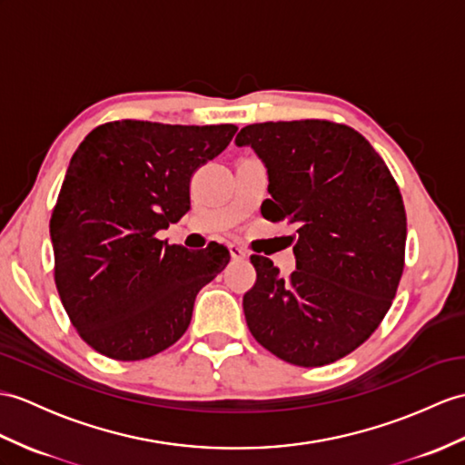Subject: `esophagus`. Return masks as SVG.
I'll return each mask as SVG.
<instances>
[{"instance_id": "34e87169", "label": "esophagus", "mask_w": 465, "mask_h": 465, "mask_svg": "<svg viewBox=\"0 0 465 465\" xmlns=\"http://www.w3.org/2000/svg\"><path fill=\"white\" fill-rule=\"evenodd\" d=\"M229 251H231L232 260H246V251H244L242 246H239V244H231V246H229Z\"/></svg>"}]
</instances>
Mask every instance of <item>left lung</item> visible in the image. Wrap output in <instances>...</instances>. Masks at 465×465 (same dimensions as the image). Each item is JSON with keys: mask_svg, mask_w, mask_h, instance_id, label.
I'll list each match as a JSON object with an SVG mask.
<instances>
[{"mask_svg": "<svg viewBox=\"0 0 465 465\" xmlns=\"http://www.w3.org/2000/svg\"><path fill=\"white\" fill-rule=\"evenodd\" d=\"M268 173L266 219L298 224L296 270L282 278L251 256L246 325L270 353L300 367L345 357L377 330L404 268L401 191L372 145L325 120L251 124L236 135Z\"/></svg>", "mask_w": 465, "mask_h": 465, "instance_id": "obj_1", "label": "left lung"}]
</instances>
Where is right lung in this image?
I'll return each instance as SVG.
<instances>
[{"label": "right lung", "mask_w": 465, "mask_h": 465, "mask_svg": "<svg viewBox=\"0 0 465 465\" xmlns=\"http://www.w3.org/2000/svg\"><path fill=\"white\" fill-rule=\"evenodd\" d=\"M236 126L124 120L90 132L66 169L51 217L54 282L76 331L98 353L140 361L187 331L199 290L229 264L160 241L191 209L195 169L231 143Z\"/></svg>", "instance_id": "1"}]
</instances>
